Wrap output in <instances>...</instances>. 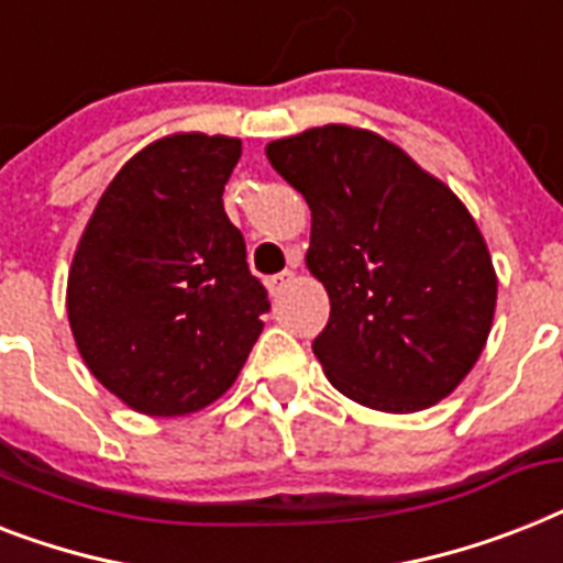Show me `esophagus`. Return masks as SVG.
<instances>
[{"mask_svg": "<svg viewBox=\"0 0 563 563\" xmlns=\"http://www.w3.org/2000/svg\"><path fill=\"white\" fill-rule=\"evenodd\" d=\"M291 283H295V272H289V268H286V272H280V274H272V277L266 280V286H268V291H272V297H280L283 291H286V286H291Z\"/></svg>", "mask_w": 563, "mask_h": 563, "instance_id": "esophagus-1", "label": "esophagus"}]
</instances>
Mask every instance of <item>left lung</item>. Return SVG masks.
<instances>
[{"mask_svg":"<svg viewBox=\"0 0 563 563\" xmlns=\"http://www.w3.org/2000/svg\"><path fill=\"white\" fill-rule=\"evenodd\" d=\"M266 155L312 210L306 266L329 295L312 350L335 390L385 413L454 393L497 303L486 240L454 190L344 123L272 141Z\"/></svg>","mask_w":563,"mask_h":563,"instance_id":"8db88e82","label":"left lung"}]
</instances>
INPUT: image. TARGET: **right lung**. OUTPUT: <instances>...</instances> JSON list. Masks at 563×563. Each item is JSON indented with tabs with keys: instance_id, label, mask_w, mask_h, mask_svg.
Listing matches in <instances>:
<instances>
[{
	"instance_id": "1",
	"label": "right lung",
	"mask_w": 563,
	"mask_h": 563,
	"mask_svg": "<svg viewBox=\"0 0 563 563\" xmlns=\"http://www.w3.org/2000/svg\"><path fill=\"white\" fill-rule=\"evenodd\" d=\"M240 139L178 132L132 155L68 272V323L91 376L147 416L217 401L263 332L268 295L222 205Z\"/></svg>"
}]
</instances>
